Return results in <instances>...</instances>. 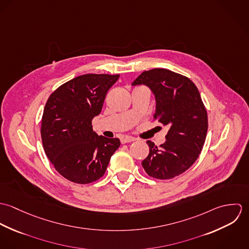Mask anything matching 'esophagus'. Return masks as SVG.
Returning <instances> with one entry per match:
<instances>
[{"mask_svg":"<svg viewBox=\"0 0 249 249\" xmlns=\"http://www.w3.org/2000/svg\"><path fill=\"white\" fill-rule=\"evenodd\" d=\"M136 139L133 138V137H130V136H124L122 139H121V142L122 143H126V142H134Z\"/></svg>","mask_w":249,"mask_h":249,"instance_id":"34e87169","label":"esophagus"}]
</instances>
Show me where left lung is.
I'll list each match as a JSON object with an SVG mask.
<instances>
[{
    "mask_svg": "<svg viewBox=\"0 0 249 249\" xmlns=\"http://www.w3.org/2000/svg\"><path fill=\"white\" fill-rule=\"evenodd\" d=\"M147 85L155 95L153 119L170 129L158 147L151 141L142 162L145 173L156 179H171L185 173L198 158L206 139L208 115L196 84L187 76L155 68L142 73L132 85Z\"/></svg>",
    "mask_w": 249,
    "mask_h": 249,
    "instance_id": "8db88e82",
    "label": "left lung"
}]
</instances>
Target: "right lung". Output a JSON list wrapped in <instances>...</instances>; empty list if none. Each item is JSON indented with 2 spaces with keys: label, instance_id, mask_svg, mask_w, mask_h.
I'll return each mask as SVG.
<instances>
[{
  "label": "right lung",
  "instance_id": "obj_1",
  "mask_svg": "<svg viewBox=\"0 0 249 249\" xmlns=\"http://www.w3.org/2000/svg\"><path fill=\"white\" fill-rule=\"evenodd\" d=\"M120 74L87 73L60 85L43 111L41 138L56 172L73 183L88 184L102 178L118 138L93 131L92 120L102 111L109 88Z\"/></svg>",
  "mask_w": 249,
  "mask_h": 249
}]
</instances>
